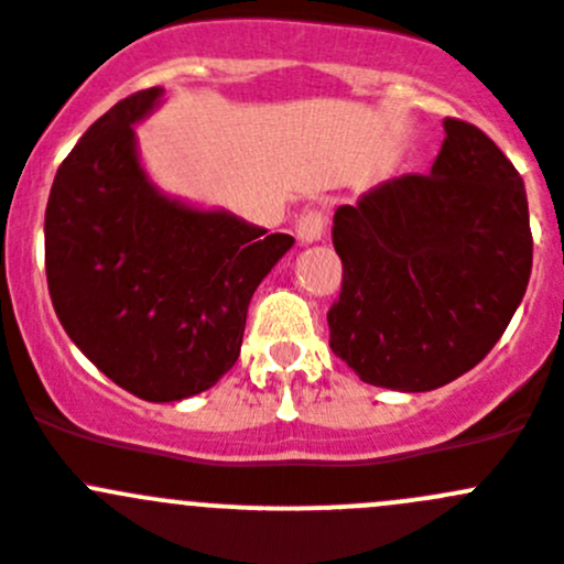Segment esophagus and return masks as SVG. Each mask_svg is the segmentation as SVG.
Segmentation results:
<instances>
[{
  "label": "esophagus",
  "mask_w": 564,
  "mask_h": 564,
  "mask_svg": "<svg viewBox=\"0 0 564 564\" xmlns=\"http://www.w3.org/2000/svg\"><path fill=\"white\" fill-rule=\"evenodd\" d=\"M294 234H297L300 245H314L325 236V217L323 210H303L294 223Z\"/></svg>",
  "instance_id": "34e87169"
}]
</instances>
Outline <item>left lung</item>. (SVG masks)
Masks as SVG:
<instances>
[{
    "mask_svg": "<svg viewBox=\"0 0 564 564\" xmlns=\"http://www.w3.org/2000/svg\"><path fill=\"white\" fill-rule=\"evenodd\" d=\"M429 175L378 183L334 214L341 294L330 350L365 383L429 392L492 350L531 275L523 177L496 141L445 119Z\"/></svg>",
    "mask_w": 564,
    "mask_h": 564,
    "instance_id": "left-lung-1",
    "label": "left lung"
}]
</instances>
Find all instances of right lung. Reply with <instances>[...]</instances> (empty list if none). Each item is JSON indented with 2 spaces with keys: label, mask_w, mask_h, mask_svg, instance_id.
Here are the masks:
<instances>
[{
  "label": "right lung",
  "mask_w": 564,
  "mask_h": 564,
  "mask_svg": "<svg viewBox=\"0 0 564 564\" xmlns=\"http://www.w3.org/2000/svg\"><path fill=\"white\" fill-rule=\"evenodd\" d=\"M163 102H116L57 170L44 219L46 283L68 339L150 403L210 389L236 365L247 306L294 239L163 194L133 124Z\"/></svg>",
  "instance_id": "add662e5"
}]
</instances>
